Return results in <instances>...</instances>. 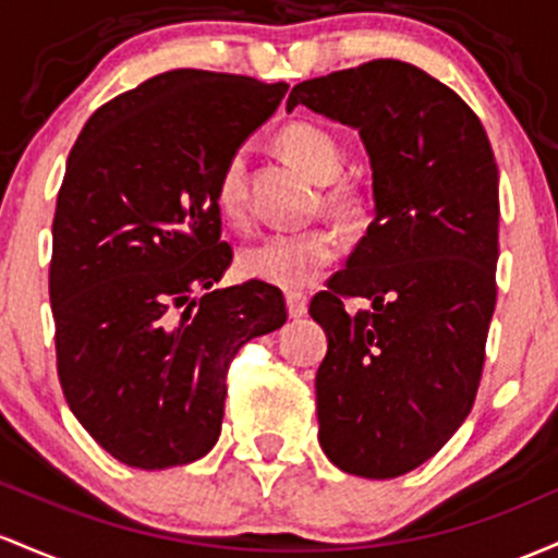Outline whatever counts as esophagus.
<instances>
[{"mask_svg": "<svg viewBox=\"0 0 558 558\" xmlns=\"http://www.w3.org/2000/svg\"><path fill=\"white\" fill-rule=\"evenodd\" d=\"M287 311H290L292 318H300L308 313V295L303 292H287Z\"/></svg>", "mask_w": 558, "mask_h": 558, "instance_id": "obj_1", "label": "esophagus"}]
</instances>
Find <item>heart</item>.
Returning <instances> with one entry per match:
<instances>
[{"instance_id": "obj_1", "label": "heart", "mask_w": 558, "mask_h": 558, "mask_svg": "<svg viewBox=\"0 0 558 558\" xmlns=\"http://www.w3.org/2000/svg\"><path fill=\"white\" fill-rule=\"evenodd\" d=\"M279 144L287 158L298 162L311 179L322 181V184L337 179V173L345 166V149L340 140L316 123H290L279 134ZM324 203L329 208L350 213L359 208V195L345 184H335L324 192ZM216 205L227 221L236 227L247 223V158L242 149H236L218 173ZM340 250V236L327 227L274 231L242 253L240 266L250 279L266 281L281 290H300L322 277L324 268L337 260Z\"/></svg>"}]
</instances>
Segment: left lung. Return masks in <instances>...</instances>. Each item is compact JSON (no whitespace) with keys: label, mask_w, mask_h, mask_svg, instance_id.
I'll use <instances>...</instances> for the list:
<instances>
[{"label":"left lung","mask_w":558,"mask_h":558,"mask_svg":"<svg viewBox=\"0 0 558 558\" xmlns=\"http://www.w3.org/2000/svg\"><path fill=\"white\" fill-rule=\"evenodd\" d=\"M298 105L359 129L377 213L311 300L329 340L318 442L342 472L392 480L446 446L477 398L498 292V166L474 110L411 62L303 81L287 110ZM342 296L373 311L348 314Z\"/></svg>","instance_id":"left-lung-1"}]
</instances>
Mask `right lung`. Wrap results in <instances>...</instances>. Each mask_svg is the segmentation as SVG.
Returning <instances> with one entry per match:
<instances>
[{"label":"right lung","instance_id":"add662e5","mask_svg":"<svg viewBox=\"0 0 558 558\" xmlns=\"http://www.w3.org/2000/svg\"><path fill=\"white\" fill-rule=\"evenodd\" d=\"M290 86L231 73L147 78L94 110L68 155L49 303L68 405L121 464H192L216 446L229 363L287 322L277 287L210 290L231 263L216 181Z\"/></svg>","mask_w":558,"mask_h":558}]
</instances>
